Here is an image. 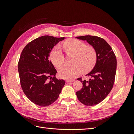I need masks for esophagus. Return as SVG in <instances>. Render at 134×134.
Wrapping results in <instances>:
<instances>
[{"label": "esophagus", "mask_w": 134, "mask_h": 134, "mask_svg": "<svg viewBox=\"0 0 134 134\" xmlns=\"http://www.w3.org/2000/svg\"><path fill=\"white\" fill-rule=\"evenodd\" d=\"M74 80H66V82H73L74 81Z\"/></svg>", "instance_id": "esophagus-1"}]
</instances>
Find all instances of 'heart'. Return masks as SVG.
Here are the masks:
<instances>
[{
    "label": "heart",
    "mask_w": 134,
    "mask_h": 134,
    "mask_svg": "<svg viewBox=\"0 0 134 134\" xmlns=\"http://www.w3.org/2000/svg\"><path fill=\"white\" fill-rule=\"evenodd\" d=\"M63 48L67 54H74L72 60L73 64L66 65L59 71L60 78L72 80L78 76L83 71L86 73L92 70L97 61V52L92 46H87L80 40L72 38L63 42ZM53 64L56 67H60L65 62V56L59 45L55 46L49 54Z\"/></svg>",
    "instance_id": "1"
}]
</instances>
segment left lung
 Returning <instances> with one entry per match:
<instances>
[{
    "label": "left lung",
    "instance_id": "obj_1",
    "mask_svg": "<svg viewBox=\"0 0 134 134\" xmlns=\"http://www.w3.org/2000/svg\"><path fill=\"white\" fill-rule=\"evenodd\" d=\"M76 38L86 40L97 52L96 64L92 71L86 75L90 79L87 81L78 78L83 86L81 90L76 92L81 103L93 106L102 102L113 87L117 67L116 57L110 46L101 37L86 35Z\"/></svg>",
    "mask_w": 134,
    "mask_h": 134
}]
</instances>
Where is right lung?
Wrapping results in <instances>:
<instances>
[{
    "instance_id": "1",
    "label": "right lung",
    "mask_w": 134,
    "mask_h": 134,
    "mask_svg": "<svg viewBox=\"0 0 134 134\" xmlns=\"http://www.w3.org/2000/svg\"><path fill=\"white\" fill-rule=\"evenodd\" d=\"M64 37L43 36L29 42L18 61L20 85L27 98L40 107H48L58 99L65 85L58 80L57 71L49 56L53 48Z\"/></svg>"
}]
</instances>
